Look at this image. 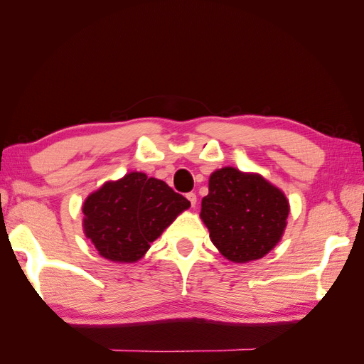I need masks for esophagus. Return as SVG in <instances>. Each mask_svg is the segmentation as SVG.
Listing matches in <instances>:
<instances>
[{"label":"esophagus","instance_id":"obj_1","mask_svg":"<svg viewBox=\"0 0 364 364\" xmlns=\"http://www.w3.org/2000/svg\"><path fill=\"white\" fill-rule=\"evenodd\" d=\"M186 198L191 202V206L194 208L197 205V196L194 194V192H189V194H186Z\"/></svg>","mask_w":364,"mask_h":364}]
</instances>
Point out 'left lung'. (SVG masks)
<instances>
[{
	"mask_svg": "<svg viewBox=\"0 0 364 364\" xmlns=\"http://www.w3.org/2000/svg\"><path fill=\"white\" fill-rule=\"evenodd\" d=\"M208 191L200 218L228 261L259 259L282 241L289 202L264 176L222 167L211 173Z\"/></svg>",
	"mask_w": 364,
	"mask_h": 364,
	"instance_id": "obj_1",
	"label": "left lung"
}]
</instances>
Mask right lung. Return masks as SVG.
I'll return each instance as SVG.
<instances>
[{
    "label": "right lung",
    "mask_w": 364,
    "mask_h": 364,
    "mask_svg": "<svg viewBox=\"0 0 364 364\" xmlns=\"http://www.w3.org/2000/svg\"><path fill=\"white\" fill-rule=\"evenodd\" d=\"M191 202L162 180L129 172L106 181L82 203V230L100 257L136 262Z\"/></svg>",
    "instance_id": "right-lung-1"
}]
</instances>
